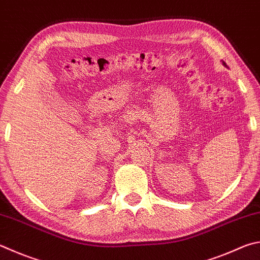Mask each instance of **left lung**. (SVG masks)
<instances>
[{
    "label": "left lung",
    "instance_id": "obj_1",
    "mask_svg": "<svg viewBox=\"0 0 260 260\" xmlns=\"http://www.w3.org/2000/svg\"><path fill=\"white\" fill-rule=\"evenodd\" d=\"M223 63H224V64H225V66H226V63H225V62H223Z\"/></svg>",
    "mask_w": 260,
    "mask_h": 260
}]
</instances>
